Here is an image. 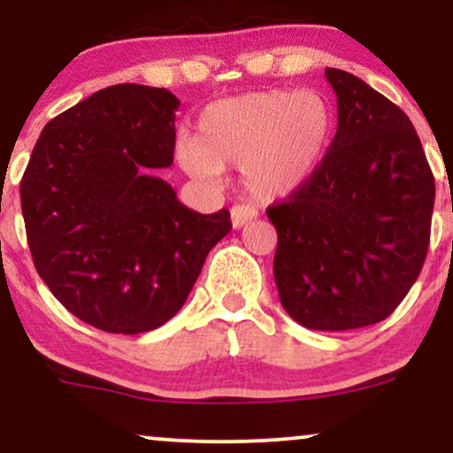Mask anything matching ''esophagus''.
I'll use <instances>...</instances> for the list:
<instances>
[{
  "mask_svg": "<svg viewBox=\"0 0 453 453\" xmlns=\"http://www.w3.org/2000/svg\"><path fill=\"white\" fill-rule=\"evenodd\" d=\"M230 217H232V226L236 227H242L247 226L249 221H253L257 217V212L253 209H249V206H232L230 211Z\"/></svg>",
  "mask_w": 453,
  "mask_h": 453,
  "instance_id": "1",
  "label": "esophagus"
}]
</instances>
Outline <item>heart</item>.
Wrapping results in <instances>:
<instances>
[{
  "label": "heart",
  "mask_w": 453,
  "mask_h": 453,
  "mask_svg": "<svg viewBox=\"0 0 453 453\" xmlns=\"http://www.w3.org/2000/svg\"><path fill=\"white\" fill-rule=\"evenodd\" d=\"M334 136L336 114L319 93L268 89L212 102L197 117L196 138L180 136L174 153L202 180L241 168L253 200L277 202L315 179Z\"/></svg>",
  "instance_id": "1"
}]
</instances>
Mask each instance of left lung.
Returning <instances> with one entry per match:
<instances>
[{
	"label": "left lung",
	"mask_w": 453,
	"mask_h": 453,
	"mask_svg": "<svg viewBox=\"0 0 453 453\" xmlns=\"http://www.w3.org/2000/svg\"><path fill=\"white\" fill-rule=\"evenodd\" d=\"M339 126L319 173L270 206L283 309L311 330L383 321L419 277L430 242L434 176L413 123L349 72L326 67Z\"/></svg>",
	"instance_id": "8db88e82"
}]
</instances>
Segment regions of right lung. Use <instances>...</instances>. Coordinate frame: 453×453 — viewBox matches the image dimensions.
Returning <instances> with one entry per match:
<instances>
[{"label": "right lung", "instance_id": "right-lung-1", "mask_svg": "<svg viewBox=\"0 0 453 453\" xmlns=\"http://www.w3.org/2000/svg\"><path fill=\"white\" fill-rule=\"evenodd\" d=\"M179 97L106 87L46 123L20 180L35 270L61 304L112 334L173 319L204 259L232 230L230 211L180 204L149 168L174 161Z\"/></svg>", "mask_w": 453, "mask_h": 453}]
</instances>
